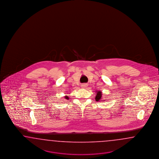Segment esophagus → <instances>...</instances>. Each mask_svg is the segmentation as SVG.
Wrapping results in <instances>:
<instances>
[{"label":"esophagus","mask_w":159,"mask_h":159,"mask_svg":"<svg viewBox=\"0 0 159 159\" xmlns=\"http://www.w3.org/2000/svg\"><path fill=\"white\" fill-rule=\"evenodd\" d=\"M81 86H82V88L86 89L87 87V84H85V83H84V84H82V85H81Z\"/></svg>","instance_id":"1"}]
</instances>
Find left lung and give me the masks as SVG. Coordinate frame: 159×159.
<instances>
[{"instance_id": "left-lung-1", "label": "left lung", "mask_w": 159, "mask_h": 159, "mask_svg": "<svg viewBox=\"0 0 159 159\" xmlns=\"http://www.w3.org/2000/svg\"><path fill=\"white\" fill-rule=\"evenodd\" d=\"M96 101H100L101 99V97H102V93L101 92H96Z\"/></svg>"}]
</instances>
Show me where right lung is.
<instances>
[{"instance_id":"right-lung-1","label":"right lung","mask_w":159,"mask_h":159,"mask_svg":"<svg viewBox=\"0 0 159 159\" xmlns=\"http://www.w3.org/2000/svg\"><path fill=\"white\" fill-rule=\"evenodd\" d=\"M65 98L66 99H69V97L67 96L65 97Z\"/></svg>"}]
</instances>
